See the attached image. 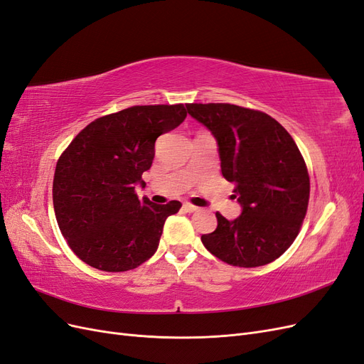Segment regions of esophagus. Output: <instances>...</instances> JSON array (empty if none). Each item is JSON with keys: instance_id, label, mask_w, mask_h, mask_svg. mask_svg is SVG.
I'll list each match as a JSON object with an SVG mask.
<instances>
[{"instance_id": "esophagus-1", "label": "esophagus", "mask_w": 364, "mask_h": 364, "mask_svg": "<svg viewBox=\"0 0 364 364\" xmlns=\"http://www.w3.org/2000/svg\"><path fill=\"white\" fill-rule=\"evenodd\" d=\"M183 211H186V213H196L197 211V209H199V208H197V206H194V205H191V203H183Z\"/></svg>"}]
</instances>
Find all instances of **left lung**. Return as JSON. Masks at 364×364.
I'll use <instances>...</instances> for the list:
<instances>
[{"instance_id":"obj_1","label":"left lung","mask_w":364,"mask_h":364,"mask_svg":"<svg viewBox=\"0 0 364 364\" xmlns=\"http://www.w3.org/2000/svg\"><path fill=\"white\" fill-rule=\"evenodd\" d=\"M188 114L214 135L223 178L235 183L241 214L217 213L203 246L230 266L258 267L279 258L299 234L310 178L296 142L270 115L229 103H191Z\"/></svg>"}]
</instances>
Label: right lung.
<instances>
[{
  "instance_id": "1",
  "label": "right lung",
  "mask_w": 364,
  "mask_h": 364,
  "mask_svg": "<svg viewBox=\"0 0 364 364\" xmlns=\"http://www.w3.org/2000/svg\"><path fill=\"white\" fill-rule=\"evenodd\" d=\"M186 117L183 105L132 106L97 118L58 161L53 205L62 235L83 262L103 272H126L159 246L164 223L182 206L139 200L142 173L151 167L155 142Z\"/></svg>"
}]
</instances>
